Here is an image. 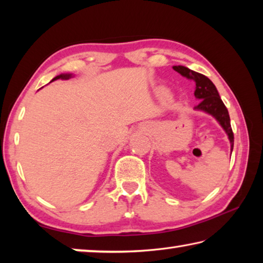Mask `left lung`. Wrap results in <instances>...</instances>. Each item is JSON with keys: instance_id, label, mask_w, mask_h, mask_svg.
Listing matches in <instances>:
<instances>
[{"instance_id": "obj_1", "label": "left lung", "mask_w": 263, "mask_h": 263, "mask_svg": "<svg viewBox=\"0 0 263 263\" xmlns=\"http://www.w3.org/2000/svg\"><path fill=\"white\" fill-rule=\"evenodd\" d=\"M173 69L176 70L177 73H180L182 77L193 80L196 83L194 94L196 99L199 100V103L195 106V110L204 111V112L211 115L212 117L217 119V122L220 124V126L224 128L226 135L229 136L231 142V153H232L234 136L232 127H231L230 115L225 104L222 103L219 94H218L215 84L205 75L195 72V70H191L184 67V66H174Z\"/></svg>"}]
</instances>
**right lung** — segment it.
<instances>
[{
  "instance_id": "add662e5",
  "label": "right lung",
  "mask_w": 263,
  "mask_h": 263,
  "mask_svg": "<svg viewBox=\"0 0 263 263\" xmlns=\"http://www.w3.org/2000/svg\"><path fill=\"white\" fill-rule=\"evenodd\" d=\"M69 78H72V74H60V75H58V77H55L54 79H53L52 81H54V80H58V79H62V80H68Z\"/></svg>"
}]
</instances>
